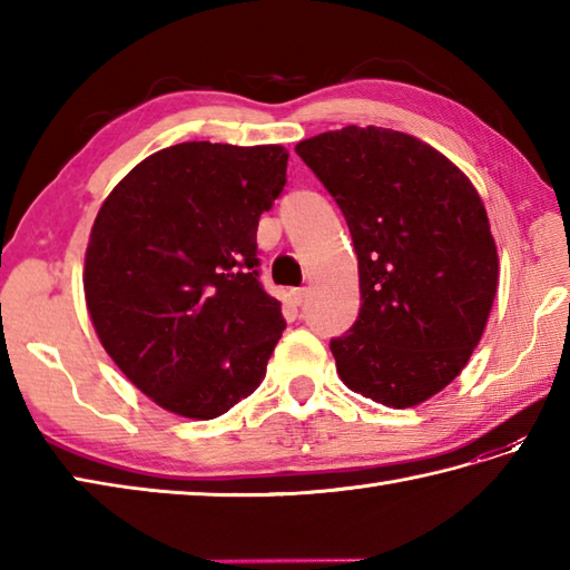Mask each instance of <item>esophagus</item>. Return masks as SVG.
I'll return each instance as SVG.
<instances>
[{
    "label": "esophagus",
    "mask_w": 570,
    "mask_h": 570,
    "mask_svg": "<svg viewBox=\"0 0 570 570\" xmlns=\"http://www.w3.org/2000/svg\"><path fill=\"white\" fill-rule=\"evenodd\" d=\"M292 298H294V304H296V306L304 304V301L308 298V286H298V288H292Z\"/></svg>",
    "instance_id": "esophagus-1"
}]
</instances>
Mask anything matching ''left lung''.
Masks as SVG:
<instances>
[{
  "instance_id": "8db88e82",
  "label": "left lung",
  "mask_w": 570,
  "mask_h": 570,
  "mask_svg": "<svg viewBox=\"0 0 570 570\" xmlns=\"http://www.w3.org/2000/svg\"><path fill=\"white\" fill-rule=\"evenodd\" d=\"M353 235L360 313L331 341L337 374L406 409L451 384L498 292V247L475 186L416 137L343 127L296 144Z\"/></svg>"
}]
</instances>
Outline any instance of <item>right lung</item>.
I'll use <instances>...</instances> for the list:
<instances>
[{
    "instance_id": "add662e5",
    "label": "right lung",
    "mask_w": 570,
    "mask_h": 570,
    "mask_svg": "<svg viewBox=\"0 0 570 570\" xmlns=\"http://www.w3.org/2000/svg\"><path fill=\"white\" fill-rule=\"evenodd\" d=\"M278 144L184 141L119 180L95 217L85 301L107 355L156 404L215 419L262 384L286 321L259 282Z\"/></svg>"
}]
</instances>
